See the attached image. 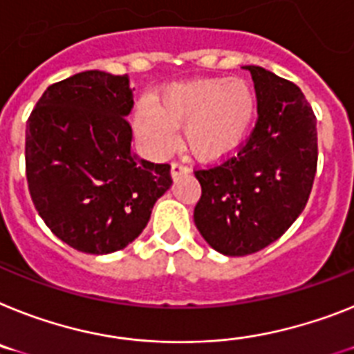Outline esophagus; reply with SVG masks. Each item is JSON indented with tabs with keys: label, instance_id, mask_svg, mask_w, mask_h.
I'll list each match as a JSON object with an SVG mask.
<instances>
[{
	"label": "esophagus",
	"instance_id": "34e87169",
	"mask_svg": "<svg viewBox=\"0 0 354 354\" xmlns=\"http://www.w3.org/2000/svg\"><path fill=\"white\" fill-rule=\"evenodd\" d=\"M187 172H189V167H187V165H183V163L174 162L171 165V176L172 178H180V176H183V174H187Z\"/></svg>",
	"mask_w": 354,
	"mask_h": 354
}]
</instances>
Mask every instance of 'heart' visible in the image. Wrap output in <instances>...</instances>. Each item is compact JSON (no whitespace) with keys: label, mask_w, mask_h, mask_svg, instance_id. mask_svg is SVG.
<instances>
[{"label":"heart","mask_w":354,"mask_h":354,"mask_svg":"<svg viewBox=\"0 0 354 354\" xmlns=\"http://www.w3.org/2000/svg\"><path fill=\"white\" fill-rule=\"evenodd\" d=\"M257 109L255 91L241 79H194L163 88L154 104L135 109V131L154 154H167L183 124L187 149L205 162L221 160L245 142Z\"/></svg>","instance_id":"b5f03b06"}]
</instances>
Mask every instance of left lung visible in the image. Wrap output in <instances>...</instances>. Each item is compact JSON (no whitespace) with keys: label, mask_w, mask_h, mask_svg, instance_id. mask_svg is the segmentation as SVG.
Returning a JSON list of instances; mask_svg holds the SVG:
<instances>
[{"label":"left lung","mask_w":354,"mask_h":354,"mask_svg":"<svg viewBox=\"0 0 354 354\" xmlns=\"http://www.w3.org/2000/svg\"><path fill=\"white\" fill-rule=\"evenodd\" d=\"M257 97V124L239 153L196 171L201 198L196 228L230 257L263 250L304 210L317 172V118L304 93L261 66H246Z\"/></svg>","instance_id":"left-lung-1"}]
</instances>
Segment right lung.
<instances>
[{
    "label": "right lung",
    "mask_w": 354,
    "mask_h": 354,
    "mask_svg": "<svg viewBox=\"0 0 354 354\" xmlns=\"http://www.w3.org/2000/svg\"><path fill=\"white\" fill-rule=\"evenodd\" d=\"M127 75L88 70L48 86L26 124V180L55 236L84 254L126 248L140 236L171 165L131 153Z\"/></svg>",
    "instance_id": "add662e5"
}]
</instances>
